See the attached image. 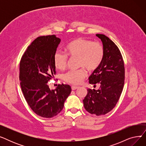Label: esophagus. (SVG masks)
Segmentation results:
<instances>
[{
  "instance_id": "obj_1",
  "label": "esophagus",
  "mask_w": 146,
  "mask_h": 146,
  "mask_svg": "<svg viewBox=\"0 0 146 146\" xmlns=\"http://www.w3.org/2000/svg\"><path fill=\"white\" fill-rule=\"evenodd\" d=\"M78 88H79L78 86H72V89L73 90L77 89H78Z\"/></svg>"
}]
</instances>
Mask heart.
I'll return each instance as SVG.
<instances>
[{
    "mask_svg": "<svg viewBox=\"0 0 146 146\" xmlns=\"http://www.w3.org/2000/svg\"><path fill=\"white\" fill-rule=\"evenodd\" d=\"M67 54L72 57H78L79 66L90 71L96 69L101 64L104 55V50L101 44L92 40L79 38L72 41L65 47ZM68 57L66 54L56 51L53 57V63L56 68L63 70L66 67ZM84 68L77 70L69 71L63 74V79L68 83L78 85L86 77Z\"/></svg>",
    "mask_w": 146,
    "mask_h": 146,
    "instance_id": "1",
    "label": "heart"
}]
</instances>
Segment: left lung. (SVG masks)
<instances>
[{
  "label": "left lung",
  "instance_id": "8db88e82",
  "mask_svg": "<svg viewBox=\"0 0 146 146\" xmlns=\"http://www.w3.org/2000/svg\"><path fill=\"white\" fill-rule=\"evenodd\" d=\"M101 39L104 55L101 64L90 77L89 83L98 90L88 89L83 100L85 110L91 114L102 115L110 112L118 102L123 89L125 68L123 58L117 46L104 34H96Z\"/></svg>",
  "mask_w": 146,
  "mask_h": 146
}]
</instances>
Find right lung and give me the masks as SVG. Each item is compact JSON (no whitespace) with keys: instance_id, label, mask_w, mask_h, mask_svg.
<instances>
[{"instance_id":"obj_1","label":"right lung","mask_w":146,"mask_h":146,"mask_svg":"<svg viewBox=\"0 0 146 146\" xmlns=\"http://www.w3.org/2000/svg\"><path fill=\"white\" fill-rule=\"evenodd\" d=\"M60 41L55 35L36 38L28 47L20 62L22 93L31 110L43 118H52L58 114L72 91L68 85H58L51 90L47 85L56 73L53 57Z\"/></svg>"}]
</instances>
